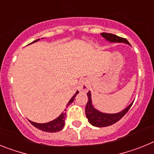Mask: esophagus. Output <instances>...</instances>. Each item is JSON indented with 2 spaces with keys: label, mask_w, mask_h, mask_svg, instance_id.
<instances>
[{
  "label": "esophagus",
  "mask_w": 154,
  "mask_h": 154,
  "mask_svg": "<svg viewBox=\"0 0 154 154\" xmlns=\"http://www.w3.org/2000/svg\"><path fill=\"white\" fill-rule=\"evenodd\" d=\"M89 88V85L86 79H82L81 81H79V83L78 85L79 90L82 91V92H86V91H88Z\"/></svg>",
  "instance_id": "obj_1"
}]
</instances>
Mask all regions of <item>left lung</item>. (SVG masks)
Returning a JSON list of instances; mask_svg holds the SVG:
<instances>
[{
  "label": "left lung",
  "instance_id": "8db88e82",
  "mask_svg": "<svg viewBox=\"0 0 154 154\" xmlns=\"http://www.w3.org/2000/svg\"><path fill=\"white\" fill-rule=\"evenodd\" d=\"M101 35L106 40L112 42V43H114V42L115 43H126V44L130 45V44L126 38H121L117 35H113V34L103 32V33H101ZM87 96H88V102H87L86 106H85V115H86V117L89 120V123L92 124V126H97V127H105V126H111L118 122L129 111L133 103V102L130 103L123 111L117 112V113H104L93 107L90 91H89V92L87 93Z\"/></svg>",
  "mask_w": 154,
  "mask_h": 154
}]
</instances>
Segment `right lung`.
<instances>
[{"instance_id": "1", "label": "right lung", "mask_w": 154, "mask_h": 154, "mask_svg": "<svg viewBox=\"0 0 154 154\" xmlns=\"http://www.w3.org/2000/svg\"><path fill=\"white\" fill-rule=\"evenodd\" d=\"M39 39H37L35 40V42H31V43H34V42H38ZM79 93V91L75 93L74 96L72 97L71 98V99L69 101L68 104L66 105V107H68L71 103H72L74 101L75 97L77 96V94ZM66 110V109H65V111ZM65 116H66V112H63L61 113V115L59 116L55 119L54 120L50 121L48 123H35V122H32V121L29 120L30 123L31 124L33 125L35 127L38 128V130H42V131L44 132H48V133H55V132H58L62 130L63 129L64 126H65Z\"/></svg>"}]
</instances>
